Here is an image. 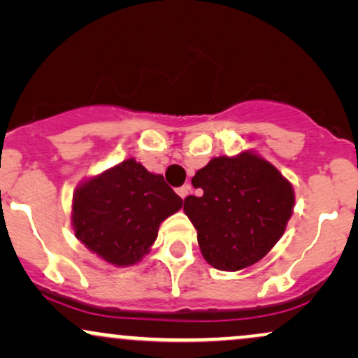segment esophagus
Instances as JSON below:
<instances>
[{"label":"esophagus","mask_w":358,"mask_h":358,"mask_svg":"<svg viewBox=\"0 0 358 358\" xmlns=\"http://www.w3.org/2000/svg\"><path fill=\"white\" fill-rule=\"evenodd\" d=\"M190 190H192L190 185H183V187H180L176 192H178V195L182 196V199L185 200V199H187V196H188V193H190Z\"/></svg>","instance_id":"1"}]
</instances>
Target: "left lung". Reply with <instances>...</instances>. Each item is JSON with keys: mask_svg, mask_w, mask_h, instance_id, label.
Listing matches in <instances>:
<instances>
[{"mask_svg": "<svg viewBox=\"0 0 358 358\" xmlns=\"http://www.w3.org/2000/svg\"><path fill=\"white\" fill-rule=\"evenodd\" d=\"M192 185L202 193L188 195L183 210L205 261L220 271L244 269L264 257L293 213L291 183L250 151L212 158Z\"/></svg>", "mask_w": 358, "mask_h": 358, "instance_id": "8db88e82", "label": "left lung"}]
</instances>
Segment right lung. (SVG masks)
I'll return each mask as SVG.
<instances>
[{"label": "right lung", "instance_id": "add662e5", "mask_svg": "<svg viewBox=\"0 0 358 358\" xmlns=\"http://www.w3.org/2000/svg\"><path fill=\"white\" fill-rule=\"evenodd\" d=\"M183 200L162 175L124 159L77 188L72 203L76 237L114 266H133L148 254L166 217Z\"/></svg>", "mask_w": 358, "mask_h": 358}]
</instances>
